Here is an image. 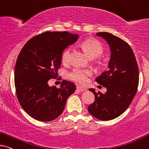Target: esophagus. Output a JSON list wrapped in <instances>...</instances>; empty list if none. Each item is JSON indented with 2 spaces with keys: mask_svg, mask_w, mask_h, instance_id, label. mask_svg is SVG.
<instances>
[{
  "mask_svg": "<svg viewBox=\"0 0 149 149\" xmlns=\"http://www.w3.org/2000/svg\"><path fill=\"white\" fill-rule=\"evenodd\" d=\"M77 90H79V91H80V92H86V88H82V87H81V86H77Z\"/></svg>",
  "mask_w": 149,
  "mask_h": 149,
  "instance_id": "1",
  "label": "esophagus"
}]
</instances>
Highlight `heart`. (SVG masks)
<instances>
[{
	"label": "heart",
	"mask_w": 149,
	"mask_h": 149,
	"mask_svg": "<svg viewBox=\"0 0 149 149\" xmlns=\"http://www.w3.org/2000/svg\"><path fill=\"white\" fill-rule=\"evenodd\" d=\"M86 53L91 58H96L103 53V46L98 40L94 39L85 40L81 44ZM71 49L68 48L62 54L61 59L63 63H68L70 59ZM92 75L91 70L88 69L75 68L70 74V78L73 81L81 85H85L88 81L89 77Z\"/></svg>",
	"instance_id": "heart-1"
}]
</instances>
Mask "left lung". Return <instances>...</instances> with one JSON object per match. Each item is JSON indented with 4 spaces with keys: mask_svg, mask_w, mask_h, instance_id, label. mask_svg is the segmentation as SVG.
<instances>
[{
    "mask_svg": "<svg viewBox=\"0 0 149 149\" xmlns=\"http://www.w3.org/2000/svg\"><path fill=\"white\" fill-rule=\"evenodd\" d=\"M96 36L107 42L111 51L108 70L96 79L107 92L96 93L95 89H90L95 100L88 110L96 118L110 120L125 112L132 102L138 90L139 70L134 52L126 42L109 33Z\"/></svg>",
    "mask_w": 149,
    "mask_h": 149,
    "instance_id": "1",
    "label": "left lung"
}]
</instances>
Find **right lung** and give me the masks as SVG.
Returning <instances> with one entry per match:
<instances>
[{"label":"right lung","mask_w":149,"mask_h":149,"mask_svg":"<svg viewBox=\"0 0 149 149\" xmlns=\"http://www.w3.org/2000/svg\"><path fill=\"white\" fill-rule=\"evenodd\" d=\"M78 38L77 34L66 31H46L29 40L21 50L14 70L17 97L24 111L37 120L57 118L76 90L68 81L63 80L59 88L48 82L58 76L63 51Z\"/></svg>","instance_id":"obj_1"}]
</instances>
